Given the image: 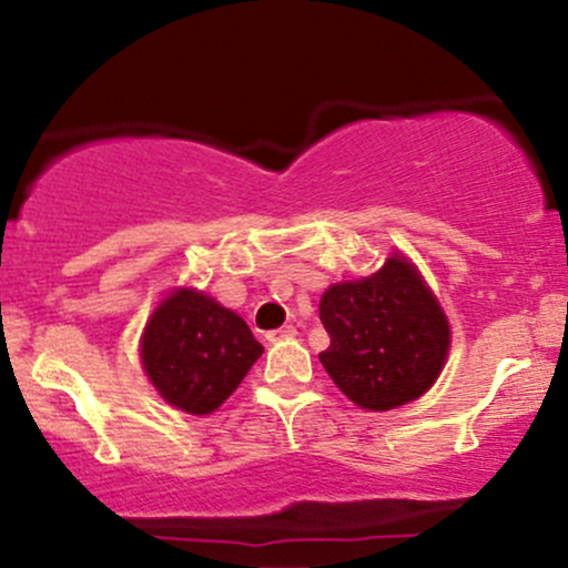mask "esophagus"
<instances>
[{"mask_svg": "<svg viewBox=\"0 0 568 568\" xmlns=\"http://www.w3.org/2000/svg\"><path fill=\"white\" fill-rule=\"evenodd\" d=\"M291 336H296V328H293V325H283V328L270 331V334H266V342L277 344V342H283V338H291Z\"/></svg>", "mask_w": 568, "mask_h": 568, "instance_id": "1", "label": "esophagus"}]
</instances>
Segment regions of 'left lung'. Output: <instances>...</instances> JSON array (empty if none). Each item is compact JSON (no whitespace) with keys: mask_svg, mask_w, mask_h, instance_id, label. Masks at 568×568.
Returning a JSON list of instances; mask_svg holds the SVG:
<instances>
[{"mask_svg":"<svg viewBox=\"0 0 568 568\" xmlns=\"http://www.w3.org/2000/svg\"><path fill=\"white\" fill-rule=\"evenodd\" d=\"M321 321L331 336L323 368L361 408L406 406L433 387L446 363V315L403 256L357 283L331 285Z\"/></svg>","mask_w":568,"mask_h":568,"instance_id":"obj_1","label":"left lung"}]
</instances>
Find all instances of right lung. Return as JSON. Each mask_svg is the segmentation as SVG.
<instances>
[{
    "instance_id": "right-lung-1",
    "label": "right lung",
    "mask_w": 568,
    "mask_h": 568,
    "mask_svg": "<svg viewBox=\"0 0 568 568\" xmlns=\"http://www.w3.org/2000/svg\"><path fill=\"white\" fill-rule=\"evenodd\" d=\"M264 347L240 315L181 288L154 310L141 361L160 395L186 414H211L230 397Z\"/></svg>"
}]
</instances>
